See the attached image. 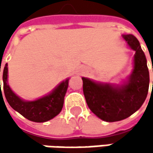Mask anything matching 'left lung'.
<instances>
[{
	"mask_svg": "<svg viewBox=\"0 0 153 153\" xmlns=\"http://www.w3.org/2000/svg\"><path fill=\"white\" fill-rule=\"evenodd\" d=\"M123 37L131 49L135 51L134 69L128 82L119 86L95 82L82 77L88 106L105 122L121 121L134 113L144 103L149 89V71L139 41L133 35H123Z\"/></svg>",
	"mask_w": 153,
	"mask_h": 153,
	"instance_id": "left-lung-1",
	"label": "left lung"
}]
</instances>
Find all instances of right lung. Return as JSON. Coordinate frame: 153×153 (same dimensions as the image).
<instances>
[{"mask_svg": "<svg viewBox=\"0 0 153 153\" xmlns=\"http://www.w3.org/2000/svg\"><path fill=\"white\" fill-rule=\"evenodd\" d=\"M1 71V65H0ZM7 64L3 70V90L5 97L11 107L20 113L28 120L36 123H43L53 118L61 111L64 99L66 94L69 79L63 81L49 94L36 100L26 101L17 96L7 84ZM0 90L1 82H0ZM2 95V93H1Z\"/></svg>", "mask_w": 153, "mask_h": 153, "instance_id": "add662e5", "label": "right lung"}]
</instances>
